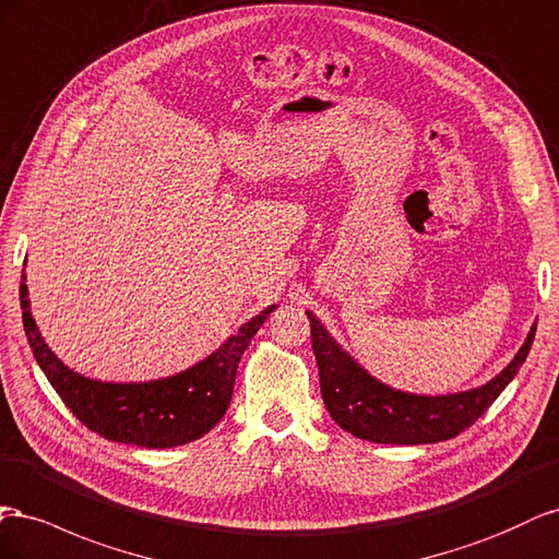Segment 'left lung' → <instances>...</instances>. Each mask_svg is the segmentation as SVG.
<instances>
[{
    "instance_id": "8db88e82",
    "label": "left lung",
    "mask_w": 559,
    "mask_h": 559,
    "mask_svg": "<svg viewBox=\"0 0 559 559\" xmlns=\"http://www.w3.org/2000/svg\"><path fill=\"white\" fill-rule=\"evenodd\" d=\"M307 316L321 374V395L330 417L350 436L379 444H426L456 438L461 430L480 419L513 381L530 356L536 334L534 323L515 358L487 384L448 395H417L381 384L332 340L311 311Z\"/></svg>"
}]
</instances>
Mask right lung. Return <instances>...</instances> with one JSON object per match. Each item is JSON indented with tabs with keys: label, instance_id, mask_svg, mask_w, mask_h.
<instances>
[{
	"label": "right lung",
	"instance_id": "add662e5",
	"mask_svg": "<svg viewBox=\"0 0 559 559\" xmlns=\"http://www.w3.org/2000/svg\"><path fill=\"white\" fill-rule=\"evenodd\" d=\"M21 309L37 365L79 421L107 440L166 450L199 440L225 417L243 350L276 305L250 318L209 358L191 365L189 370L131 384L88 379L58 360L29 313L25 274L21 276Z\"/></svg>",
	"mask_w": 559,
	"mask_h": 559
}]
</instances>
